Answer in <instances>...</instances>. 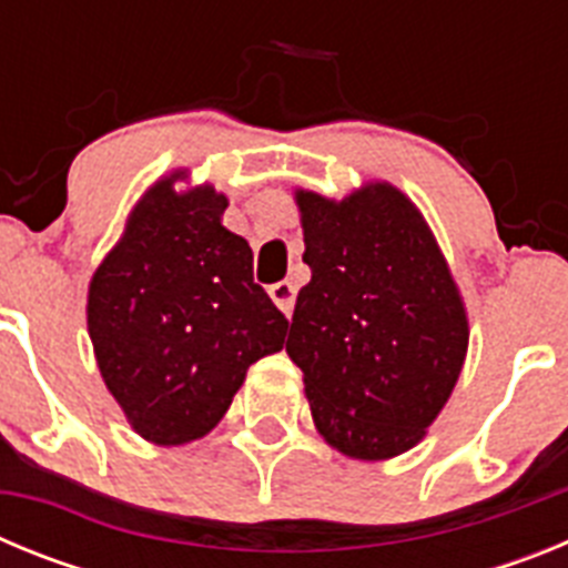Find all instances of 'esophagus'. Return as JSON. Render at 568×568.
Returning a JSON list of instances; mask_svg holds the SVG:
<instances>
[{
    "label": "esophagus",
    "mask_w": 568,
    "mask_h": 568,
    "mask_svg": "<svg viewBox=\"0 0 568 568\" xmlns=\"http://www.w3.org/2000/svg\"><path fill=\"white\" fill-rule=\"evenodd\" d=\"M270 298L275 301V307L281 310L284 315H293V307H295V287L290 284V281H278V284H273V287L267 290Z\"/></svg>",
    "instance_id": "34e87169"
}]
</instances>
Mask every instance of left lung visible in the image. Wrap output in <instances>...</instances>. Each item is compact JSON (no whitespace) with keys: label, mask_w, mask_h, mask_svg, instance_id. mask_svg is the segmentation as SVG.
I'll use <instances>...</instances> for the list:
<instances>
[{"label":"left lung","mask_w":568,"mask_h":568,"mask_svg":"<svg viewBox=\"0 0 568 568\" xmlns=\"http://www.w3.org/2000/svg\"><path fill=\"white\" fill-rule=\"evenodd\" d=\"M304 230L287 355L315 429L355 460L420 444L464 369L469 318L453 270L413 199L366 182L341 202L295 190Z\"/></svg>","instance_id":"left-lung-1"}]
</instances>
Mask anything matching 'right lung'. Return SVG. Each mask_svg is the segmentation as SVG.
I'll return each instance as SVG.
<instances>
[{
	"label": "right lung",
	"mask_w": 568,
	"mask_h": 568,
	"mask_svg": "<svg viewBox=\"0 0 568 568\" xmlns=\"http://www.w3.org/2000/svg\"><path fill=\"white\" fill-rule=\"evenodd\" d=\"M159 179L88 287V333L108 393L135 435L182 446L213 429L250 364L284 346L287 318L253 281L247 239L222 224L213 184Z\"/></svg>",
	"instance_id": "1"
}]
</instances>
